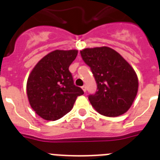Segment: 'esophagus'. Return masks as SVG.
Here are the masks:
<instances>
[{"instance_id":"34e87169","label":"esophagus","mask_w":160,"mask_h":160,"mask_svg":"<svg viewBox=\"0 0 160 160\" xmlns=\"http://www.w3.org/2000/svg\"><path fill=\"white\" fill-rule=\"evenodd\" d=\"M82 90H84V92H86V85H83Z\"/></svg>"}]
</instances>
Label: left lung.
I'll list each match as a JSON object with an SVG mask.
<instances>
[{
    "label": "left lung",
    "instance_id": "left-lung-1",
    "mask_svg": "<svg viewBox=\"0 0 160 160\" xmlns=\"http://www.w3.org/2000/svg\"><path fill=\"white\" fill-rule=\"evenodd\" d=\"M83 60L90 67L97 90L89 95L96 111L108 117L124 114L138 92V77L131 65L113 49L103 46L80 51Z\"/></svg>",
    "mask_w": 160,
    "mask_h": 160
}]
</instances>
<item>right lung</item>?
<instances>
[{
    "label": "right lung",
    "instance_id": "1",
    "mask_svg": "<svg viewBox=\"0 0 160 160\" xmlns=\"http://www.w3.org/2000/svg\"><path fill=\"white\" fill-rule=\"evenodd\" d=\"M76 50H56L39 61L27 80L26 91L31 108L46 120H57L69 113L82 89L75 86L69 67Z\"/></svg>",
    "mask_w": 160,
    "mask_h": 160
}]
</instances>
